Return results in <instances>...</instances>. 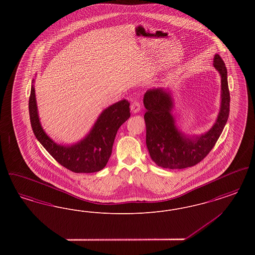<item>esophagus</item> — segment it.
<instances>
[{
  "mask_svg": "<svg viewBox=\"0 0 255 255\" xmlns=\"http://www.w3.org/2000/svg\"><path fill=\"white\" fill-rule=\"evenodd\" d=\"M131 111H132V113L133 114H136V113H138L139 111H140V104H139V102H137V101H133V103L131 104Z\"/></svg>",
  "mask_w": 255,
  "mask_h": 255,
  "instance_id": "esophagus-1",
  "label": "esophagus"
}]
</instances>
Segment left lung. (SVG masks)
I'll return each mask as SVG.
<instances>
[{
    "label": "left lung",
    "instance_id": "left-lung-1",
    "mask_svg": "<svg viewBox=\"0 0 255 255\" xmlns=\"http://www.w3.org/2000/svg\"><path fill=\"white\" fill-rule=\"evenodd\" d=\"M213 66L221 76V104L213 126L200 135L182 133L173 116L174 99L171 91L164 88L148 90L143 97L146 113V145L152 160L160 167L183 169L199 163L214 147L230 115L231 96L228 71L219 54L214 55Z\"/></svg>",
    "mask_w": 255,
    "mask_h": 255
}]
</instances>
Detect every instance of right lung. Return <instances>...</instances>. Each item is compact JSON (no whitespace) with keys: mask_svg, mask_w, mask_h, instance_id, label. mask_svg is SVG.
Masks as SVG:
<instances>
[{"mask_svg":"<svg viewBox=\"0 0 255 255\" xmlns=\"http://www.w3.org/2000/svg\"><path fill=\"white\" fill-rule=\"evenodd\" d=\"M129 106L130 103L124 99L103 110L85 137L66 145L51 139L41 125L34 80L28 101L30 123L38 141L61 165L74 173H94L106 166L118 130L130 118Z\"/></svg>","mask_w":255,"mask_h":255,"instance_id":"obj_1","label":"right lung"}]
</instances>
